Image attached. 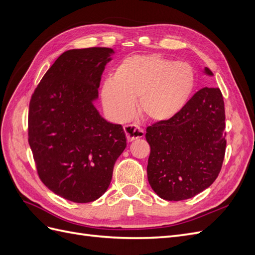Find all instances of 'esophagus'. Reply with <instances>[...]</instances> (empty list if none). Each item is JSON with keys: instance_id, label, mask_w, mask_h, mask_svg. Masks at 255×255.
<instances>
[{"instance_id": "1", "label": "esophagus", "mask_w": 255, "mask_h": 255, "mask_svg": "<svg viewBox=\"0 0 255 255\" xmlns=\"http://www.w3.org/2000/svg\"><path fill=\"white\" fill-rule=\"evenodd\" d=\"M123 128H125V133L127 135L128 141H133L137 139V138L143 137L144 135L143 129L136 125H127Z\"/></svg>"}]
</instances>
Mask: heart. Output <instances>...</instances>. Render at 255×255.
Instances as JSON below:
<instances>
[{"label": "heart", "mask_w": 255, "mask_h": 255, "mask_svg": "<svg viewBox=\"0 0 255 255\" xmlns=\"http://www.w3.org/2000/svg\"><path fill=\"white\" fill-rule=\"evenodd\" d=\"M195 84V71L188 63H174L158 54L134 55L121 60L113 79L104 82L101 98L107 114L117 121L132 117L138 99L146 120L164 122L186 106Z\"/></svg>", "instance_id": "b5f03b06"}]
</instances>
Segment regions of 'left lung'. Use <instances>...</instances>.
<instances>
[{"instance_id": "1", "label": "left lung", "mask_w": 255, "mask_h": 255, "mask_svg": "<svg viewBox=\"0 0 255 255\" xmlns=\"http://www.w3.org/2000/svg\"><path fill=\"white\" fill-rule=\"evenodd\" d=\"M205 73L213 75L208 68ZM225 102L219 88L197 91L172 119L146 128L148 181L161 199L195 197L217 179L225 158Z\"/></svg>"}]
</instances>
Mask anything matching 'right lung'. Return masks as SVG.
Instances as JSON below:
<instances>
[{
  "mask_svg": "<svg viewBox=\"0 0 255 255\" xmlns=\"http://www.w3.org/2000/svg\"><path fill=\"white\" fill-rule=\"evenodd\" d=\"M113 49L69 50L55 60L29 101L28 143L41 182L54 194L88 203L109 188L127 146L121 125L94 105Z\"/></svg>",
  "mask_w": 255,
  "mask_h": 255,
  "instance_id": "add662e5",
  "label": "right lung"
}]
</instances>
